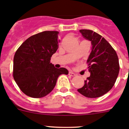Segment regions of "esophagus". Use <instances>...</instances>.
<instances>
[{"instance_id":"34e87169","label":"esophagus","mask_w":129,"mask_h":129,"mask_svg":"<svg viewBox=\"0 0 129 129\" xmlns=\"http://www.w3.org/2000/svg\"><path fill=\"white\" fill-rule=\"evenodd\" d=\"M68 75L70 76H75L76 74H75V73L73 72H69V74H68Z\"/></svg>"}]
</instances>
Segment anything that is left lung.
Segmentation results:
<instances>
[{"instance_id": "left-lung-1", "label": "left lung", "mask_w": 129, "mask_h": 129, "mask_svg": "<svg viewBox=\"0 0 129 129\" xmlns=\"http://www.w3.org/2000/svg\"><path fill=\"white\" fill-rule=\"evenodd\" d=\"M79 31L84 38L91 41L92 46L87 59L90 76L77 91L86 98H99L114 85L119 71V59L114 49L100 34L90 29Z\"/></svg>"}]
</instances>
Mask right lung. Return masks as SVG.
<instances>
[{"label": "right lung", "mask_w": 129, "mask_h": 129, "mask_svg": "<svg viewBox=\"0 0 129 129\" xmlns=\"http://www.w3.org/2000/svg\"><path fill=\"white\" fill-rule=\"evenodd\" d=\"M59 32L45 31L32 35L17 49L13 58V78L24 94L40 98L50 93L60 75L68 74L50 62L59 48Z\"/></svg>", "instance_id": "1"}]
</instances>
